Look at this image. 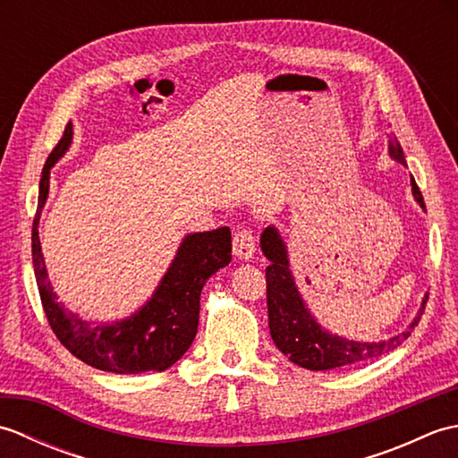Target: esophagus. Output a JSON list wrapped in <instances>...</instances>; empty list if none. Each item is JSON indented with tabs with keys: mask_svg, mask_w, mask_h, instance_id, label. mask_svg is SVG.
I'll return each mask as SVG.
<instances>
[{
	"mask_svg": "<svg viewBox=\"0 0 458 458\" xmlns=\"http://www.w3.org/2000/svg\"><path fill=\"white\" fill-rule=\"evenodd\" d=\"M232 246H234V256L238 259H251V258H254L256 240H254V234H251V230L240 228L234 234V240H232Z\"/></svg>",
	"mask_w": 458,
	"mask_h": 458,
	"instance_id": "obj_1",
	"label": "esophagus"
}]
</instances>
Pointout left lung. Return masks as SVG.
<instances>
[{"label":"left lung","mask_w":458,"mask_h":458,"mask_svg":"<svg viewBox=\"0 0 458 458\" xmlns=\"http://www.w3.org/2000/svg\"><path fill=\"white\" fill-rule=\"evenodd\" d=\"M390 157L397 163H405V155L400 141L390 138ZM411 192L420 207L425 210L423 194L411 177ZM261 251L269 259L266 267V284H267V317H269V333L276 346L284 352L291 362L307 368V369H335L340 366L362 364L374 360L386 352H392L403 340L411 335L413 327H417L425 310V303L429 295H425L421 309L405 333L392 336L379 343H358L338 335H330L328 330L320 327L315 317L310 315L303 297L295 285V277L289 269L287 246L277 228L267 226L261 234Z\"/></svg>","instance_id":"1"}]
</instances>
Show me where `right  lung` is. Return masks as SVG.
Instances as JSON below:
<instances>
[{
	"instance_id": "1",
	"label": "right lung",
	"mask_w": 458,
	"mask_h": 458,
	"mask_svg": "<svg viewBox=\"0 0 458 458\" xmlns=\"http://www.w3.org/2000/svg\"><path fill=\"white\" fill-rule=\"evenodd\" d=\"M72 141L68 122L61 141L48 155L38 182V207L33 218V267L45 315L61 344L82 362L114 374L163 372L187 352L199 328L200 291L207 279L232 259L228 226L184 236L167 274L151 299L138 313L115 323L92 325L66 310L47 279V267L38 242V220L48 197L51 167Z\"/></svg>"
}]
</instances>
